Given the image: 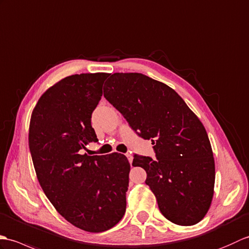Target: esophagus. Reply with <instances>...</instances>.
Returning <instances> with one entry per match:
<instances>
[{
  "instance_id": "obj_1",
  "label": "esophagus",
  "mask_w": 249,
  "mask_h": 249,
  "mask_svg": "<svg viewBox=\"0 0 249 249\" xmlns=\"http://www.w3.org/2000/svg\"><path fill=\"white\" fill-rule=\"evenodd\" d=\"M125 157L126 158H128V160H129V162H130V164L132 163V161H133V156H132V154L131 153H126L125 154Z\"/></svg>"
}]
</instances>
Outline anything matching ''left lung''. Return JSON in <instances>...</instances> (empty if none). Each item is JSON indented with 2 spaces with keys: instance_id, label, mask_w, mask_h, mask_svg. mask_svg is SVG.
<instances>
[{
  "instance_id": "left-lung-1",
  "label": "left lung",
  "mask_w": 249,
  "mask_h": 249,
  "mask_svg": "<svg viewBox=\"0 0 249 249\" xmlns=\"http://www.w3.org/2000/svg\"><path fill=\"white\" fill-rule=\"evenodd\" d=\"M104 97L143 140H151L156 160L134 156L146 170V184L171 223L192 226L206 216L214 195L215 163L207 131L173 88L137 72H116Z\"/></svg>"
}]
</instances>
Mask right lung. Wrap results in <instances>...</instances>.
I'll return each instance as SVG.
<instances>
[{
  "mask_svg": "<svg viewBox=\"0 0 249 249\" xmlns=\"http://www.w3.org/2000/svg\"><path fill=\"white\" fill-rule=\"evenodd\" d=\"M108 73L69 75L42 93L33 109L29 146L37 179L62 216L88 232L108 230L124 217L130 163L125 156L81 154L98 142L90 118Z\"/></svg>",
  "mask_w": 249,
  "mask_h": 249,
  "instance_id": "obj_1",
  "label": "right lung"
}]
</instances>
